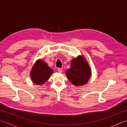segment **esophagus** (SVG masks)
Returning a JSON list of instances; mask_svg holds the SVG:
<instances>
[{"label": "esophagus", "mask_w": 127, "mask_h": 127, "mask_svg": "<svg viewBox=\"0 0 127 127\" xmlns=\"http://www.w3.org/2000/svg\"><path fill=\"white\" fill-rule=\"evenodd\" d=\"M58 72H59V73H62V69H61V68H58Z\"/></svg>", "instance_id": "obj_1"}]
</instances>
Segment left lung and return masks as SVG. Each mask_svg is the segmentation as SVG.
<instances>
[{"label": "left lung", "mask_w": 127, "mask_h": 127, "mask_svg": "<svg viewBox=\"0 0 127 127\" xmlns=\"http://www.w3.org/2000/svg\"><path fill=\"white\" fill-rule=\"evenodd\" d=\"M66 76L72 85L81 86L87 83L92 75L91 67L83 56L72 59L70 68L65 71Z\"/></svg>", "instance_id": "1"}]
</instances>
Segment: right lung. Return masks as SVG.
I'll return each mask as SVG.
<instances>
[{
  "label": "right lung",
  "instance_id": "right-lung-1",
  "mask_svg": "<svg viewBox=\"0 0 127 127\" xmlns=\"http://www.w3.org/2000/svg\"><path fill=\"white\" fill-rule=\"evenodd\" d=\"M53 70L48 66L47 64L42 59L37 60L30 72L33 82L37 85H41L49 79Z\"/></svg>",
  "mask_w": 127,
  "mask_h": 127
}]
</instances>
